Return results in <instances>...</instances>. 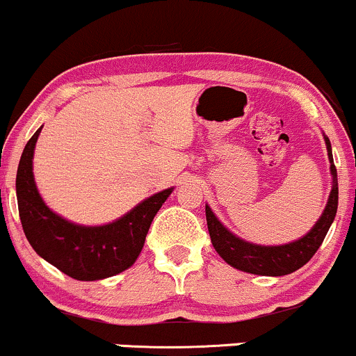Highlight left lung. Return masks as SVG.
I'll list each match as a JSON object with an SVG mask.
<instances>
[{
	"mask_svg": "<svg viewBox=\"0 0 356 356\" xmlns=\"http://www.w3.org/2000/svg\"><path fill=\"white\" fill-rule=\"evenodd\" d=\"M323 139L330 161L332 191H330L327 205H325L320 219L315 222V225L303 237L293 242L282 243V245H260V243L243 241L234 232H230L217 219L212 209L205 205V217H207L212 245L230 267L247 273H254V275L282 277L298 270L315 255V252L322 245L330 225L335 220L338 207V179L335 164H333L332 144H330V139L325 134Z\"/></svg>",
	"mask_w": 356,
	"mask_h": 356,
	"instance_id": "8db88e82",
	"label": "left lung"
}]
</instances>
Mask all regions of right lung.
I'll return each mask as SVG.
<instances>
[{
	"label": "right lung",
	"mask_w": 356,
	"mask_h": 356,
	"mask_svg": "<svg viewBox=\"0 0 356 356\" xmlns=\"http://www.w3.org/2000/svg\"><path fill=\"white\" fill-rule=\"evenodd\" d=\"M41 129L42 126L28 140L16 174L19 219L28 242L41 259L76 280H102L127 270L174 187L147 197L109 224L81 225L64 219L46 205L34 182V147Z\"/></svg>",
	"instance_id": "1"
}]
</instances>
